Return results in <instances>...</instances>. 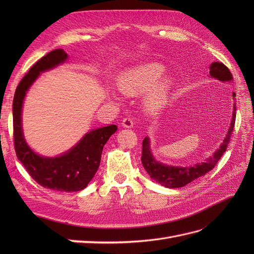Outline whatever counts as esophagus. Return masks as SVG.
Returning a JSON list of instances; mask_svg holds the SVG:
<instances>
[{
	"label": "esophagus",
	"mask_w": 254,
	"mask_h": 254,
	"mask_svg": "<svg viewBox=\"0 0 254 254\" xmlns=\"http://www.w3.org/2000/svg\"><path fill=\"white\" fill-rule=\"evenodd\" d=\"M122 126L125 127V128H131L133 126V120L130 117L125 118L122 122Z\"/></svg>",
	"instance_id": "1"
}]
</instances>
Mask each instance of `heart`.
Returning a JSON list of instances; mask_svg holds the SVG:
<instances>
[{
    "label": "heart",
    "mask_w": 254,
    "mask_h": 254,
    "mask_svg": "<svg viewBox=\"0 0 254 254\" xmlns=\"http://www.w3.org/2000/svg\"><path fill=\"white\" fill-rule=\"evenodd\" d=\"M164 67L159 64H146L123 73L118 80L119 89L129 95H139L148 90L144 98L145 108L156 112L166 103L172 88V79L163 77L159 81Z\"/></svg>",
    "instance_id": "obj_1"
}]
</instances>
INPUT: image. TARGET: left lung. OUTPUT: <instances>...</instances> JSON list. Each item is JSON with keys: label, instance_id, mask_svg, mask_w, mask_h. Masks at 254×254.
Here are the masks:
<instances>
[{"label": "left lung", "instance_id": "left-lung-1", "mask_svg": "<svg viewBox=\"0 0 254 254\" xmlns=\"http://www.w3.org/2000/svg\"><path fill=\"white\" fill-rule=\"evenodd\" d=\"M210 75L212 77L217 78L218 80L224 82L233 80L232 74L230 72L229 68L222 63H217V61H215V63H213L210 65ZM233 97H235V93H233ZM233 106L234 107L232 121L230 123V128L228 130L224 142L219 146V148L213 153V156L207 158L204 162L197 163L193 166L189 167L164 165L163 163L158 162V161H156L155 158L152 157V153L150 151L149 139L148 137H145L142 143L141 160L144 168L146 172L148 173L150 178L165 188L177 189L187 186L190 182L194 181L195 179L199 178V177L204 176L207 172L212 171L220 160L221 156L224 155V152L228 147L230 139H231L236 118V104L234 103Z\"/></svg>", "mask_w": 254, "mask_h": 254}]
</instances>
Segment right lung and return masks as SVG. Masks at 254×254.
Listing matches in <instances>:
<instances>
[{
  "label": "right lung",
  "instance_id": "obj_1",
  "mask_svg": "<svg viewBox=\"0 0 254 254\" xmlns=\"http://www.w3.org/2000/svg\"><path fill=\"white\" fill-rule=\"evenodd\" d=\"M66 58V53L61 49L50 52L29 68L18 84L12 103L13 143L19 161L38 184L54 190L78 191L86 188L96 174L104 146L117 131L118 126L110 125L91 130L64 155L47 158L37 155L28 147L21 125L23 101L29 87L41 72L64 63Z\"/></svg>",
  "mask_w": 254,
  "mask_h": 254
}]
</instances>
